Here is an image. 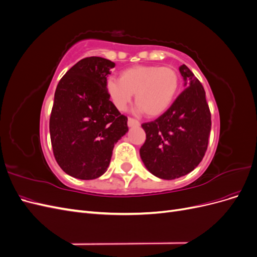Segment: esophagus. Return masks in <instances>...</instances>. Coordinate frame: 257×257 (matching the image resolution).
Segmentation results:
<instances>
[{"mask_svg":"<svg viewBox=\"0 0 257 257\" xmlns=\"http://www.w3.org/2000/svg\"><path fill=\"white\" fill-rule=\"evenodd\" d=\"M127 125L130 127H133V126H138L139 125V122L133 118H128L127 120Z\"/></svg>","mask_w":257,"mask_h":257,"instance_id":"1","label":"esophagus"}]
</instances>
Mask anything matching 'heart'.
<instances>
[{"instance_id": "heart-1", "label": "heart", "mask_w": 257, "mask_h": 257, "mask_svg": "<svg viewBox=\"0 0 257 257\" xmlns=\"http://www.w3.org/2000/svg\"><path fill=\"white\" fill-rule=\"evenodd\" d=\"M180 87V76L173 67L136 65L106 82V92L118 110H125L133 94L139 112L158 116L172 106Z\"/></svg>"}]
</instances>
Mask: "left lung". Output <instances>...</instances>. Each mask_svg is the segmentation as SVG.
<instances>
[{
	"label": "left lung",
	"mask_w": 257,
	"mask_h": 257,
	"mask_svg": "<svg viewBox=\"0 0 257 257\" xmlns=\"http://www.w3.org/2000/svg\"><path fill=\"white\" fill-rule=\"evenodd\" d=\"M185 89L157 120L144 123L146 142L139 150L146 168L173 180L188 175L203 160L211 130L206 92L186 65L179 67Z\"/></svg>",
	"instance_id": "8db88e82"
}]
</instances>
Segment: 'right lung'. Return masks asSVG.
<instances>
[{
	"instance_id": "right-lung-1",
	"label": "right lung",
	"mask_w": 257,
	"mask_h": 257,
	"mask_svg": "<svg viewBox=\"0 0 257 257\" xmlns=\"http://www.w3.org/2000/svg\"><path fill=\"white\" fill-rule=\"evenodd\" d=\"M114 65L100 57L82 59L57 85L49 122L52 150L59 166L74 178L105 174L114 144L128 131L127 118L105 88Z\"/></svg>"
}]
</instances>
